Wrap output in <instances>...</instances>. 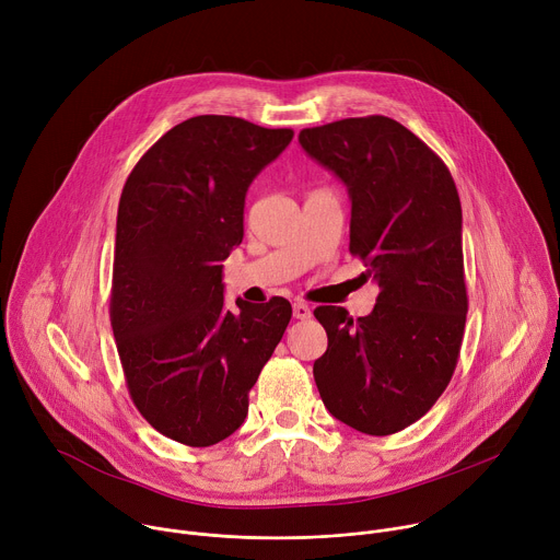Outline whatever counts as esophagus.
Segmentation results:
<instances>
[{"label":"esophagus","instance_id":"1","mask_svg":"<svg viewBox=\"0 0 560 560\" xmlns=\"http://www.w3.org/2000/svg\"><path fill=\"white\" fill-rule=\"evenodd\" d=\"M292 314H294V318H299V322H307V318L312 316V310H310L307 303L296 301V303L292 305Z\"/></svg>","mask_w":560,"mask_h":560}]
</instances>
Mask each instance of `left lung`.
I'll use <instances>...</instances> for the list:
<instances>
[{"mask_svg":"<svg viewBox=\"0 0 560 560\" xmlns=\"http://www.w3.org/2000/svg\"><path fill=\"white\" fill-rule=\"evenodd\" d=\"M352 201L350 253L378 283L376 305L314 310L328 350L314 361L324 406L372 436L419 421L447 387L465 330L460 199L441 156L398 121L370 115L299 132Z\"/></svg>","mask_w":560,"mask_h":560,"instance_id":"obj_1","label":"left lung"}]
</instances>
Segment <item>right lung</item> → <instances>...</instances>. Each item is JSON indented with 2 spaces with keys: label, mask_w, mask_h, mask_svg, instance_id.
Instances as JSON below:
<instances>
[{
  "label": "right lung",
  "mask_w": 560,
  "mask_h": 560,
  "mask_svg": "<svg viewBox=\"0 0 560 560\" xmlns=\"http://www.w3.org/2000/svg\"><path fill=\"white\" fill-rule=\"evenodd\" d=\"M292 135L190 117L139 159L121 190L110 326L132 404L177 443L208 447L242 428L248 392L290 324L283 296L225 307L221 261L244 238L253 179Z\"/></svg>",
  "instance_id": "obj_1"
}]
</instances>
